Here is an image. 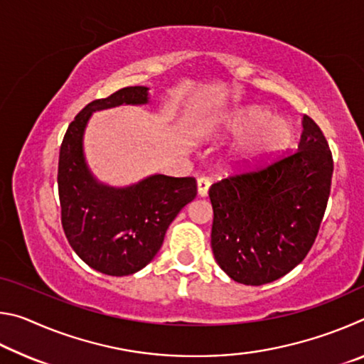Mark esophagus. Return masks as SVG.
<instances>
[{
  "label": "esophagus",
  "mask_w": 364,
  "mask_h": 364,
  "mask_svg": "<svg viewBox=\"0 0 364 364\" xmlns=\"http://www.w3.org/2000/svg\"><path fill=\"white\" fill-rule=\"evenodd\" d=\"M208 188H210V180L205 176H202L197 180V193L200 197H205L208 194Z\"/></svg>",
  "instance_id": "obj_1"
}]
</instances>
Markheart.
<instances>
[{"label": "heart", "instance_id": "obj_1", "mask_svg": "<svg viewBox=\"0 0 364 364\" xmlns=\"http://www.w3.org/2000/svg\"><path fill=\"white\" fill-rule=\"evenodd\" d=\"M228 132L242 138L234 149L232 165L237 170H254L271 162L291 146L295 136L291 122L274 119L271 110L260 106L237 110L228 122Z\"/></svg>", "mask_w": 364, "mask_h": 364}]
</instances>
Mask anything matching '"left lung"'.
Listing matches in <instances>:
<instances>
[{
  "mask_svg": "<svg viewBox=\"0 0 364 364\" xmlns=\"http://www.w3.org/2000/svg\"><path fill=\"white\" fill-rule=\"evenodd\" d=\"M301 125L297 151L208 191L215 260L241 284L279 279L304 260L318 236L334 160L321 128L308 115Z\"/></svg>",
  "mask_w": 364,
  "mask_h": 364,
  "instance_id": "obj_1",
  "label": "left lung"
}]
</instances>
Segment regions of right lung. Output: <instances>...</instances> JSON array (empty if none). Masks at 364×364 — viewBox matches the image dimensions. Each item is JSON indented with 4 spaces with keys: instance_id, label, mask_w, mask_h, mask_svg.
<instances>
[{
    "instance_id": "1",
    "label": "right lung",
    "mask_w": 364,
    "mask_h": 364,
    "mask_svg": "<svg viewBox=\"0 0 364 364\" xmlns=\"http://www.w3.org/2000/svg\"><path fill=\"white\" fill-rule=\"evenodd\" d=\"M146 86H127L85 106L65 132L59 151L60 221L67 241L100 273L128 276L144 268L162 247L165 232L197 196L196 178L152 175L127 188L102 184L91 175L83 133L96 110L147 104Z\"/></svg>"
}]
</instances>
